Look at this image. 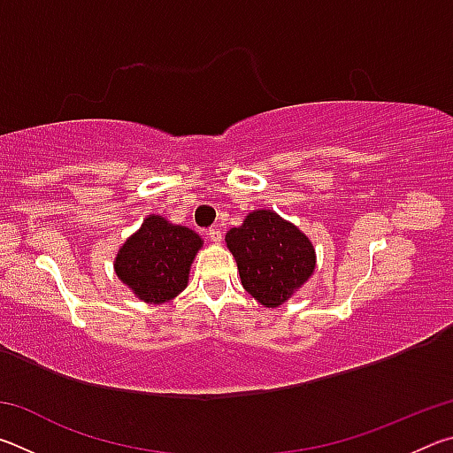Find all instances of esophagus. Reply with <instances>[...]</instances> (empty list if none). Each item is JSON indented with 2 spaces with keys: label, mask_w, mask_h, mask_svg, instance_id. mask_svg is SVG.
Returning <instances> with one entry per match:
<instances>
[{
  "label": "esophagus",
  "mask_w": 453,
  "mask_h": 453,
  "mask_svg": "<svg viewBox=\"0 0 453 453\" xmlns=\"http://www.w3.org/2000/svg\"><path fill=\"white\" fill-rule=\"evenodd\" d=\"M208 237L213 242V243H221V240H224V235H221V232L218 227H211L208 232Z\"/></svg>",
  "instance_id": "34e87169"
}]
</instances>
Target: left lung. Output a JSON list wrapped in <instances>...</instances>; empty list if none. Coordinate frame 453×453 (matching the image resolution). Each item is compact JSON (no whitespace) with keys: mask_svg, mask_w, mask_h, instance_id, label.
<instances>
[{"mask_svg":"<svg viewBox=\"0 0 453 453\" xmlns=\"http://www.w3.org/2000/svg\"><path fill=\"white\" fill-rule=\"evenodd\" d=\"M242 286L264 308H280L316 272V248L273 210H254L226 234Z\"/></svg>","mask_w":453,"mask_h":453,"instance_id":"left-lung-1","label":"left lung"}]
</instances>
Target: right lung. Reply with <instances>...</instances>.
<instances>
[{
    "instance_id": "add662e5",
    "label": "right lung",
    "mask_w": 453,
    "mask_h": 453,
    "mask_svg": "<svg viewBox=\"0 0 453 453\" xmlns=\"http://www.w3.org/2000/svg\"><path fill=\"white\" fill-rule=\"evenodd\" d=\"M203 248L202 235L151 213L119 245L113 270L145 303H165L188 288L191 264Z\"/></svg>"
}]
</instances>
